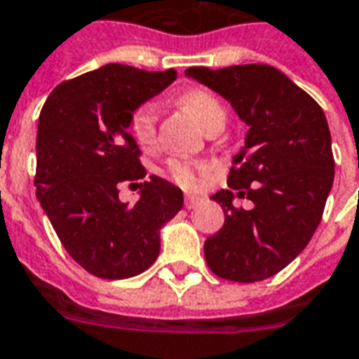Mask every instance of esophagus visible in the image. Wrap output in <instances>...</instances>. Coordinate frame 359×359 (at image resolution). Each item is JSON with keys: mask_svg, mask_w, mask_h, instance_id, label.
I'll use <instances>...</instances> for the list:
<instances>
[{"mask_svg": "<svg viewBox=\"0 0 359 359\" xmlns=\"http://www.w3.org/2000/svg\"><path fill=\"white\" fill-rule=\"evenodd\" d=\"M201 201L200 196H194V194H188L187 198H184V205H187V209H194V207L198 205Z\"/></svg>", "mask_w": 359, "mask_h": 359, "instance_id": "1", "label": "esophagus"}]
</instances>
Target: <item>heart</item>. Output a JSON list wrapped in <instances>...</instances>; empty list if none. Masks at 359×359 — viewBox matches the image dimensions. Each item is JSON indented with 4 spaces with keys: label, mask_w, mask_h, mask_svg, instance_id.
<instances>
[{
    "label": "heart",
    "mask_w": 359,
    "mask_h": 359,
    "mask_svg": "<svg viewBox=\"0 0 359 359\" xmlns=\"http://www.w3.org/2000/svg\"><path fill=\"white\" fill-rule=\"evenodd\" d=\"M180 104L192 114L194 119L200 123L205 131L213 129L219 123H224L226 112L220 100L213 93L205 89H190V91L180 95ZM129 129H131L133 139L137 140L142 148H152L156 142V106L140 104L135 108L129 119ZM169 175L172 180H177L182 187H196L198 177L188 163L182 161H171L169 163Z\"/></svg>",
    "instance_id": "heart-1"
}]
</instances>
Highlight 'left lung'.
<instances>
[{
  "label": "left lung",
  "mask_w": 359,
  "mask_h": 359,
  "mask_svg": "<svg viewBox=\"0 0 359 359\" xmlns=\"http://www.w3.org/2000/svg\"><path fill=\"white\" fill-rule=\"evenodd\" d=\"M184 74L226 98L249 127L232 159L230 188L211 196L224 211V224L205 240V261L224 280H266L299 257L323 215L335 179L325 114L274 66ZM236 197L251 199L254 207L238 210Z\"/></svg>",
  "instance_id": "8db88e82"
}]
</instances>
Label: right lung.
I'll return each instance as SVG.
<instances>
[{"mask_svg":"<svg viewBox=\"0 0 359 359\" xmlns=\"http://www.w3.org/2000/svg\"><path fill=\"white\" fill-rule=\"evenodd\" d=\"M177 72L106 65L65 81L45 100L38 123L39 205L74 261L104 280L144 272L159 255V230L179 213L182 190L146 177L129 129L135 108L175 81ZM140 186L135 206L118 200Z\"/></svg>","mask_w":359,"mask_h":359,"instance_id":"obj_1","label":"right lung"}]
</instances>
